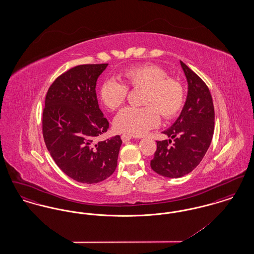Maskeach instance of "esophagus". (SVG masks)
<instances>
[{
  "mask_svg": "<svg viewBox=\"0 0 254 254\" xmlns=\"http://www.w3.org/2000/svg\"><path fill=\"white\" fill-rule=\"evenodd\" d=\"M131 138H132V137H131L130 135H126V134H123L121 136L122 141H123L124 143H127V142L130 141Z\"/></svg>",
  "mask_w": 254,
  "mask_h": 254,
  "instance_id": "obj_1",
  "label": "esophagus"
}]
</instances>
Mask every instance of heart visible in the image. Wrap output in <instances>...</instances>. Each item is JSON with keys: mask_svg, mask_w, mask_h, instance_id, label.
I'll return each instance as SVG.
<instances>
[{"mask_svg": "<svg viewBox=\"0 0 254 254\" xmlns=\"http://www.w3.org/2000/svg\"><path fill=\"white\" fill-rule=\"evenodd\" d=\"M124 84L115 80L105 81L99 91L101 103L109 110L122 108L128 94V88L144 89L143 108H126L115 117L117 131L142 136L157 127L160 115L165 120L176 117L185 105V89L181 83L153 64H144L122 71Z\"/></svg>", "mask_w": 254, "mask_h": 254, "instance_id": "1", "label": "heart"}]
</instances>
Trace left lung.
<instances>
[{"mask_svg": "<svg viewBox=\"0 0 254 254\" xmlns=\"http://www.w3.org/2000/svg\"><path fill=\"white\" fill-rule=\"evenodd\" d=\"M180 64L189 85L186 104L178 119L163 132L171 139L156 141L157 149L150 161L151 169L168 178L191 172L205 156L214 131V107L208 87L186 64Z\"/></svg>", "mask_w": 254, "mask_h": 254, "instance_id": "obj_1", "label": "left lung"}]
</instances>
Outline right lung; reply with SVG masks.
<instances>
[{
    "instance_id": "right-lung-1",
    "label": "right lung",
    "mask_w": 254,
    "mask_h": 254,
    "mask_svg": "<svg viewBox=\"0 0 254 254\" xmlns=\"http://www.w3.org/2000/svg\"><path fill=\"white\" fill-rule=\"evenodd\" d=\"M108 64H80L61 74L49 86L43 110V136L51 157L67 176L84 184L109 177L121 147L119 135L97 142L109 127L95 90Z\"/></svg>"
}]
</instances>
